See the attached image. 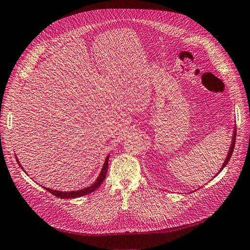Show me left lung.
Listing matches in <instances>:
<instances>
[{
	"label": "left lung",
	"instance_id": "obj_1",
	"mask_svg": "<svg viewBox=\"0 0 250 250\" xmlns=\"http://www.w3.org/2000/svg\"><path fill=\"white\" fill-rule=\"evenodd\" d=\"M236 134H237V130L235 129V131H234V135H233V141H232V146H231V147H229V153H228V156H227V159H226V161H225V163H224V165H223V167H222V169H224V167L228 164V162L229 161V159H231V156H232V154H233V151H234V147H235V141H236ZM221 169V170H222Z\"/></svg>",
	"mask_w": 250,
	"mask_h": 250
}]
</instances>
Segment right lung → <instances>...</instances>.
I'll use <instances>...</instances> for the list:
<instances>
[{
	"mask_svg": "<svg viewBox=\"0 0 250 250\" xmlns=\"http://www.w3.org/2000/svg\"><path fill=\"white\" fill-rule=\"evenodd\" d=\"M16 161L18 162L19 165H21V163H19L17 158H16ZM107 163H108V156H107L106 159H105L104 167H103V169H102V172H101V174H99V176L97 177L96 182H95L93 185H91L90 187L85 188H83V189H80V191L61 192V191H56V189H50V188H45L47 189V191H48L49 193H51L52 195H54V196H56V197H58V198H62V199H63V198H66V199H69V198H78V197H81V196H84V195L90 194V193L94 192L95 189L98 188L99 186H101V185L103 184L104 179L105 178L106 172H107V166H108Z\"/></svg>",
	"mask_w": 250,
	"mask_h": 250,
	"instance_id": "obj_1",
	"label": "right lung"
}]
</instances>
